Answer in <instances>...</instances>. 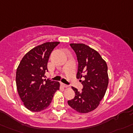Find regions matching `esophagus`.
Listing matches in <instances>:
<instances>
[{
    "label": "esophagus",
    "mask_w": 133,
    "mask_h": 133,
    "mask_svg": "<svg viewBox=\"0 0 133 133\" xmlns=\"http://www.w3.org/2000/svg\"><path fill=\"white\" fill-rule=\"evenodd\" d=\"M62 87H65V88H68V87H69L68 85H65V84H64V83H62Z\"/></svg>",
    "instance_id": "esophagus-1"
}]
</instances>
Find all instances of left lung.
Segmentation results:
<instances>
[{
  "label": "left lung",
  "mask_w": 133,
  "mask_h": 133,
  "mask_svg": "<svg viewBox=\"0 0 133 133\" xmlns=\"http://www.w3.org/2000/svg\"><path fill=\"white\" fill-rule=\"evenodd\" d=\"M70 46L77 58V78L83 77L85 80L81 83L83 88L81 92L72 87L75 96L68 103L78 112L89 113L98 106L107 90L109 81L107 64L100 54L89 46L80 43H71Z\"/></svg>",
  "instance_id": "left-lung-1"
}]
</instances>
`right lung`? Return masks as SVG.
<instances>
[{
	"label": "right lung",
	"mask_w": 133,
	"mask_h": 133,
	"mask_svg": "<svg viewBox=\"0 0 133 133\" xmlns=\"http://www.w3.org/2000/svg\"><path fill=\"white\" fill-rule=\"evenodd\" d=\"M59 42H47L31 49L23 56L16 71L18 94L26 108L38 112L51 103L54 93L59 89V82L44 79L47 64Z\"/></svg>",
	"instance_id": "right-lung-1"
}]
</instances>
